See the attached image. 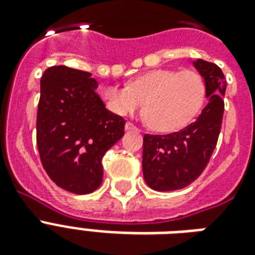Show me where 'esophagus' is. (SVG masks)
I'll return each mask as SVG.
<instances>
[{
  "instance_id": "1",
  "label": "esophagus",
  "mask_w": 255,
  "mask_h": 255,
  "mask_svg": "<svg viewBox=\"0 0 255 255\" xmlns=\"http://www.w3.org/2000/svg\"><path fill=\"white\" fill-rule=\"evenodd\" d=\"M126 129H127V131H131V129H137V127H136L133 123H131V122H127V123H126Z\"/></svg>"
}]
</instances>
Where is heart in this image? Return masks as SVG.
Masks as SVG:
<instances>
[{
    "label": "heart",
    "mask_w": 255,
    "mask_h": 255,
    "mask_svg": "<svg viewBox=\"0 0 255 255\" xmlns=\"http://www.w3.org/2000/svg\"><path fill=\"white\" fill-rule=\"evenodd\" d=\"M204 78L193 70L159 69L136 77L128 87L106 86L100 96L106 107L120 116L139 111L159 132L177 131L196 118L205 102Z\"/></svg>",
    "instance_id": "obj_1"
}]
</instances>
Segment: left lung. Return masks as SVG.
I'll return each instance as SVG.
<instances>
[{
	"instance_id": "1",
	"label": "left lung",
	"mask_w": 255,
	"mask_h": 255,
	"mask_svg": "<svg viewBox=\"0 0 255 255\" xmlns=\"http://www.w3.org/2000/svg\"><path fill=\"white\" fill-rule=\"evenodd\" d=\"M194 67L204 78L208 104L196 122L168 135H144L143 174L149 188L159 192L185 188L206 168L217 145L224 116L226 81L212 62L197 59Z\"/></svg>"
}]
</instances>
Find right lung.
<instances>
[{
  "mask_svg": "<svg viewBox=\"0 0 255 255\" xmlns=\"http://www.w3.org/2000/svg\"><path fill=\"white\" fill-rule=\"evenodd\" d=\"M91 74L53 66L41 79L37 145L46 173L62 189L91 193L103 180L102 159L123 137L126 120L108 111Z\"/></svg>",
  "mask_w": 255,
  "mask_h": 255,
  "instance_id": "1",
  "label": "right lung"
}]
</instances>
